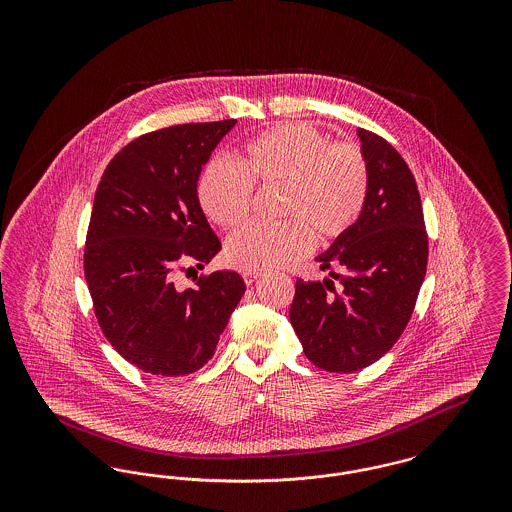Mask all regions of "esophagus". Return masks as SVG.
<instances>
[{
  "label": "esophagus",
  "instance_id": "obj_1",
  "mask_svg": "<svg viewBox=\"0 0 512 512\" xmlns=\"http://www.w3.org/2000/svg\"><path fill=\"white\" fill-rule=\"evenodd\" d=\"M259 278H261V274H257V272H245L244 274V280L247 286H253Z\"/></svg>",
  "mask_w": 512,
  "mask_h": 512
}]
</instances>
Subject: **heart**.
<instances>
[{
  "instance_id": "heart-1",
  "label": "heart",
  "mask_w": 512,
  "mask_h": 512,
  "mask_svg": "<svg viewBox=\"0 0 512 512\" xmlns=\"http://www.w3.org/2000/svg\"><path fill=\"white\" fill-rule=\"evenodd\" d=\"M251 186L278 188V217L286 220L236 230L224 245V261L244 272H265L305 255L311 232L318 242H334L357 224L368 167L359 147L330 144L311 124L290 122L249 140L240 167L211 161L197 184L199 205L215 224L234 228L249 215Z\"/></svg>"
}]
</instances>
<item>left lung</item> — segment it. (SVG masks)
Listing matches in <instances>:
<instances>
[{
  "mask_svg": "<svg viewBox=\"0 0 512 512\" xmlns=\"http://www.w3.org/2000/svg\"><path fill=\"white\" fill-rule=\"evenodd\" d=\"M368 194L357 224L315 257L344 274L297 280L290 322L305 357L328 372H355L382 359L403 334L426 276L428 236L413 172L384 138L357 130Z\"/></svg>",
  "mask_w": 512,
  "mask_h": 512,
  "instance_id": "obj_1",
  "label": "left lung"
}]
</instances>
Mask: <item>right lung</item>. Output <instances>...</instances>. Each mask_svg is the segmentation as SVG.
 I'll return each mask as SVG.
<instances>
[{
  "instance_id": "obj_1",
  "label": "right lung",
  "mask_w": 512,
  "mask_h": 512,
  "mask_svg": "<svg viewBox=\"0 0 512 512\" xmlns=\"http://www.w3.org/2000/svg\"><path fill=\"white\" fill-rule=\"evenodd\" d=\"M236 122L144 134L122 147L99 180L84 249L88 290L105 338L149 374L184 376L207 365L245 293L234 270L201 276L190 290L172 282L182 257L203 267L220 251L197 180Z\"/></svg>"
}]
</instances>
